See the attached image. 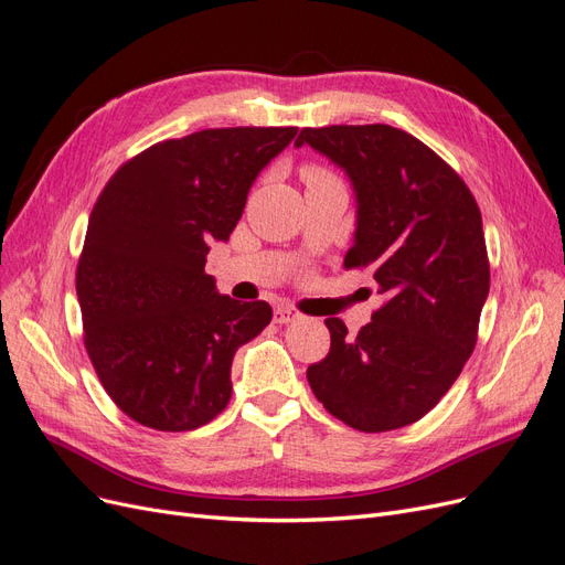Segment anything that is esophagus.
Instances as JSON below:
<instances>
[{
  "mask_svg": "<svg viewBox=\"0 0 565 565\" xmlns=\"http://www.w3.org/2000/svg\"><path fill=\"white\" fill-rule=\"evenodd\" d=\"M301 318V311L299 309H295V306H289V303H282V306H278L276 309V313H273V320L276 322H295V320H299Z\"/></svg>",
  "mask_w": 565,
  "mask_h": 565,
  "instance_id": "34e87169",
  "label": "esophagus"
}]
</instances>
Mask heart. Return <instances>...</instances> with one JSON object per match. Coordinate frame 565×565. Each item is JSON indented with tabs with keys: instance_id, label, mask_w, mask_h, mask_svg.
<instances>
[{
	"instance_id": "b5f03b06",
	"label": "heart",
	"mask_w": 565,
	"mask_h": 565,
	"mask_svg": "<svg viewBox=\"0 0 565 565\" xmlns=\"http://www.w3.org/2000/svg\"><path fill=\"white\" fill-rule=\"evenodd\" d=\"M301 177H303V181H309V179H318V177H330V172L318 164H306Z\"/></svg>"
}]
</instances>
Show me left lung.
<instances>
[{
	"instance_id": "obj_1",
	"label": "left lung",
	"mask_w": 565,
	"mask_h": 565,
	"mask_svg": "<svg viewBox=\"0 0 565 565\" xmlns=\"http://www.w3.org/2000/svg\"><path fill=\"white\" fill-rule=\"evenodd\" d=\"M295 143L347 169L358 228L344 268L372 266L386 297L355 337L324 320L330 353L306 377L351 429H401L436 407L473 353L490 289L481 210L455 169L403 129L306 127Z\"/></svg>"
}]
</instances>
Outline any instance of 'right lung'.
<instances>
[{"label": "right lung", "mask_w": 565, "mask_h": 565, "mask_svg": "<svg viewBox=\"0 0 565 565\" xmlns=\"http://www.w3.org/2000/svg\"><path fill=\"white\" fill-rule=\"evenodd\" d=\"M297 127L202 129L127 160L100 191L77 262L84 349L127 417L193 431L231 401L235 351L273 318L204 273L262 169Z\"/></svg>", "instance_id": "obj_1"}]
</instances>
